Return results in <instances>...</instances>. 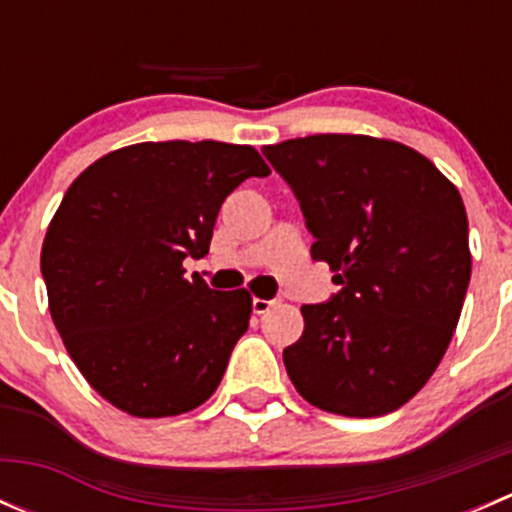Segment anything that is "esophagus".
<instances>
[{"mask_svg":"<svg viewBox=\"0 0 512 512\" xmlns=\"http://www.w3.org/2000/svg\"><path fill=\"white\" fill-rule=\"evenodd\" d=\"M272 307H275V299H260V297L252 299V309H255V314H267Z\"/></svg>","mask_w":512,"mask_h":512,"instance_id":"34e87169","label":"esophagus"}]
</instances>
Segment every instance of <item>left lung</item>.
I'll return each mask as SVG.
<instances>
[{"instance_id":"8db88e82","label":"left lung","mask_w":512,"mask_h":512,"mask_svg":"<svg viewBox=\"0 0 512 512\" xmlns=\"http://www.w3.org/2000/svg\"><path fill=\"white\" fill-rule=\"evenodd\" d=\"M262 153L297 195L312 257L342 285L302 307V337L282 354L289 379L329 414H391L431 379L461 317L471 282L461 193L386 138L319 133Z\"/></svg>"}]
</instances>
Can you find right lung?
<instances>
[{
    "label": "right lung",
    "mask_w": 512,
    "mask_h": 512,
    "mask_svg": "<svg viewBox=\"0 0 512 512\" xmlns=\"http://www.w3.org/2000/svg\"><path fill=\"white\" fill-rule=\"evenodd\" d=\"M252 175H270L252 146L136 143L66 190L41 245L49 312L84 379L116 409L178 416L218 389L252 297L185 280L183 260L208 255L220 205Z\"/></svg>",
    "instance_id": "right-lung-1"
}]
</instances>
